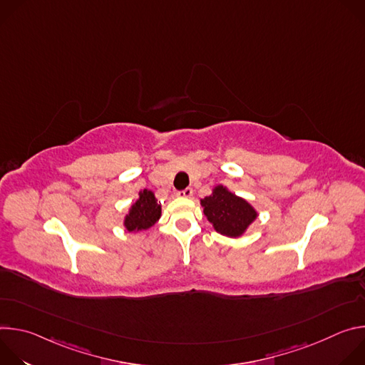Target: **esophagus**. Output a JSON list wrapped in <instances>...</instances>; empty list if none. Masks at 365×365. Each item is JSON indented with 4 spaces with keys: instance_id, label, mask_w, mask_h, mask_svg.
Listing matches in <instances>:
<instances>
[{
    "instance_id": "obj_1",
    "label": "esophagus",
    "mask_w": 365,
    "mask_h": 365,
    "mask_svg": "<svg viewBox=\"0 0 365 365\" xmlns=\"http://www.w3.org/2000/svg\"><path fill=\"white\" fill-rule=\"evenodd\" d=\"M192 195H193V189L192 187H186V189L178 192V196H182V197H190Z\"/></svg>"
}]
</instances>
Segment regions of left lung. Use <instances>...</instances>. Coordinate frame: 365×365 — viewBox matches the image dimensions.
Segmentation results:
<instances>
[{"label": "left lung", "mask_w": 365, "mask_h": 365, "mask_svg": "<svg viewBox=\"0 0 365 365\" xmlns=\"http://www.w3.org/2000/svg\"><path fill=\"white\" fill-rule=\"evenodd\" d=\"M200 203L203 214L217 232L231 238L240 237L257 218V212L247 200L235 196L224 186H217L212 195L203 197Z\"/></svg>", "instance_id": "obj_1"}]
</instances>
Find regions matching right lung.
<instances>
[{
	"mask_svg": "<svg viewBox=\"0 0 365 365\" xmlns=\"http://www.w3.org/2000/svg\"><path fill=\"white\" fill-rule=\"evenodd\" d=\"M160 214L162 207L158 199L154 197V193L144 189L140 192V197L137 199V202L131 206L130 214L125 217L124 225L130 232L148 230L159 221Z\"/></svg>",
	"mask_w": 365,
	"mask_h": 365,
	"instance_id": "obj_1",
	"label": "right lung"
}]
</instances>
